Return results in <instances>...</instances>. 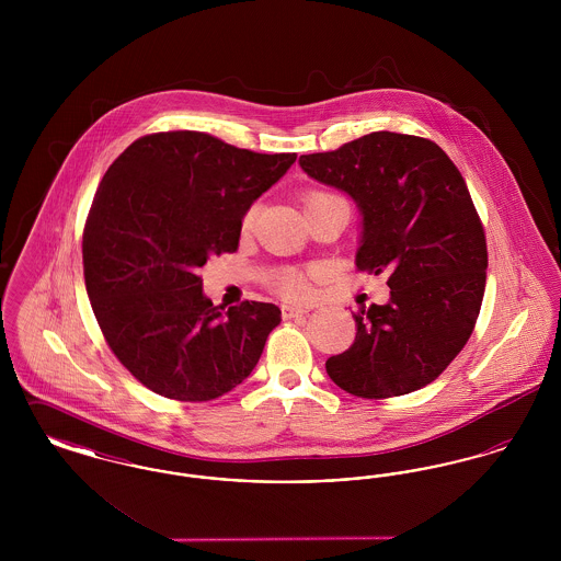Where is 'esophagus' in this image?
Wrapping results in <instances>:
<instances>
[{
    "mask_svg": "<svg viewBox=\"0 0 561 561\" xmlns=\"http://www.w3.org/2000/svg\"><path fill=\"white\" fill-rule=\"evenodd\" d=\"M305 313H307V311L296 309V307H288V305L282 307V318H284V320H294V318H300V316H305Z\"/></svg>",
    "mask_w": 561,
    "mask_h": 561,
    "instance_id": "1",
    "label": "esophagus"
}]
</instances>
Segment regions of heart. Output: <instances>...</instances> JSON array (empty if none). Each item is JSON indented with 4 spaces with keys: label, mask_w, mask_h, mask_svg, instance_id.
I'll list each match as a JSON object with an SVG mask.
<instances>
[{
    "label": "heart",
    "mask_w": 561,
    "mask_h": 561,
    "mask_svg": "<svg viewBox=\"0 0 561 561\" xmlns=\"http://www.w3.org/2000/svg\"><path fill=\"white\" fill-rule=\"evenodd\" d=\"M330 202H345L341 195H334V193H328V191H309L305 197H302V204H305V210L313 208V206H320V204H330ZM259 216V206H250L245 214L241 216V231L248 233L252 227H254V220ZM268 286L284 296L286 300L290 302H302L311 296V282H309V273L307 271H300V268H282L277 271L275 275H271L268 279Z\"/></svg>",
    "instance_id": "b5f03b06"
}]
</instances>
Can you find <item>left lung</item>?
Masks as SVG:
<instances>
[{
	"label": "left lung",
	"mask_w": 561,
	"mask_h": 561,
	"mask_svg": "<svg viewBox=\"0 0 561 561\" xmlns=\"http://www.w3.org/2000/svg\"><path fill=\"white\" fill-rule=\"evenodd\" d=\"M300 168L359 206V271L387 273L391 298L353 318L355 343L325 362L351 396L387 400L433 382L467 345L485 290L488 248L467 183L439 145L373 133Z\"/></svg>",
	"instance_id": "1"
}]
</instances>
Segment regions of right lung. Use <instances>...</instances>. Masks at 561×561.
Segmentation results:
<instances>
[{"instance_id": "add662e5", "label": "right lung", "mask_w": 561, "mask_h": 561, "mask_svg": "<svg viewBox=\"0 0 561 561\" xmlns=\"http://www.w3.org/2000/svg\"><path fill=\"white\" fill-rule=\"evenodd\" d=\"M294 161L176 130L140 136L108 165L83 227L85 290L108 348L153 393L216 400L259 364L282 311L214 307L199 268L238 250L241 216Z\"/></svg>"}]
</instances>
